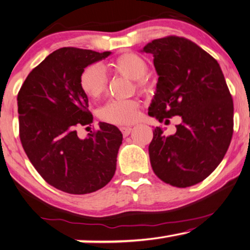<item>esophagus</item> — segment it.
Wrapping results in <instances>:
<instances>
[{
	"label": "esophagus",
	"mask_w": 250,
	"mask_h": 250,
	"mask_svg": "<svg viewBox=\"0 0 250 250\" xmlns=\"http://www.w3.org/2000/svg\"><path fill=\"white\" fill-rule=\"evenodd\" d=\"M121 131L123 133V135L127 136V135H129V133H131L132 128L128 127V126H123V127H121Z\"/></svg>",
	"instance_id": "esophagus-1"
}]
</instances>
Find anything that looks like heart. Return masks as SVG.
Here are the masks:
<instances>
[{
    "label": "heart",
    "instance_id": "1",
    "mask_svg": "<svg viewBox=\"0 0 250 250\" xmlns=\"http://www.w3.org/2000/svg\"><path fill=\"white\" fill-rule=\"evenodd\" d=\"M118 74L137 81L140 89L146 88L143 78L147 72V64L136 54H124L111 64ZM80 86L89 98L98 99L107 90V77L99 65H90L80 75ZM139 114V101L135 99L110 100L100 109V118L111 124L125 125L135 121Z\"/></svg>",
    "mask_w": 250,
    "mask_h": 250
}]
</instances>
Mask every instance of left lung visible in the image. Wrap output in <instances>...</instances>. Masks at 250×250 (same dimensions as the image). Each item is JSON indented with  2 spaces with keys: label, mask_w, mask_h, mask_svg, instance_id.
I'll list each match as a JSON object with an SVG mask.
<instances>
[{
  "label": "left lung",
  "mask_w": 250,
  "mask_h": 250,
  "mask_svg": "<svg viewBox=\"0 0 250 250\" xmlns=\"http://www.w3.org/2000/svg\"><path fill=\"white\" fill-rule=\"evenodd\" d=\"M140 52L153 56L159 77L149 116L182 118L172 135L154 128L152 169L169 185L193 186L218 167L232 137L233 103L222 70L204 49L175 36L155 39Z\"/></svg>",
  "instance_id": "obj_1"
}]
</instances>
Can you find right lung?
I'll return each mask as SVG.
<instances>
[{
    "label": "right lung",
    "mask_w": 250,
    "mask_h": 250,
    "mask_svg": "<svg viewBox=\"0 0 250 250\" xmlns=\"http://www.w3.org/2000/svg\"><path fill=\"white\" fill-rule=\"evenodd\" d=\"M111 52L63 47L32 70L18 93L20 140L36 170L49 185L68 194H89L106 186L116 171L123 134L100 122L84 139L77 128L90 125L88 96L80 75Z\"/></svg>",
    "instance_id": "right-lung-1"
}]
</instances>
